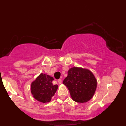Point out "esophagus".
Here are the masks:
<instances>
[{"label": "esophagus", "instance_id": "1", "mask_svg": "<svg viewBox=\"0 0 126 126\" xmlns=\"http://www.w3.org/2000/svg\"><path fill=\"white\" fill-rule=\"evenodd\" d=\"M57 81H58V83H59V84H61V83H62V80L61 79H58V80H57Z\"/></svg>", "mask_w": 126, "mask_h": 126}]
</instances>
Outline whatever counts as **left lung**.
I'll return each mask as SVG.
<instances>
[{"instance_id": "8db88e82", "label": "left lung", "mask_w": 126, "mask_h": 126, "mask_svg": "<svg viewBox=\"0 0 126 126\" xmlns=\"http://www.w3.org/2000/svg\"><path fill=\"white\" fill-rule=\"evenodd\" d=\"M67 73L63 83L67 86L73 100L80 103L90 100L97 85L92 72L86 69L73 67L68 70Z\"/></svg>"}]
</instances>
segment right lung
I'll return each instance as SVG.
<instances>
[{
    "label": "right lung",
    "instance_id": "add662e5",
    "mask_svg": "<svg viewBox=\"0 0 126 126\" xmlns=\"http://www.w3.org/2000/svg\"><path fill=\"white\" fill-rule=\"evenodd\" d=\"M53 77L47 74L41 73L31 83V94L38 101L46 103L51 101L56 93L58 85H54Z\"/></svg>",
    "mask_w": 126,
    "mask_h": 126
}]
</instances>
